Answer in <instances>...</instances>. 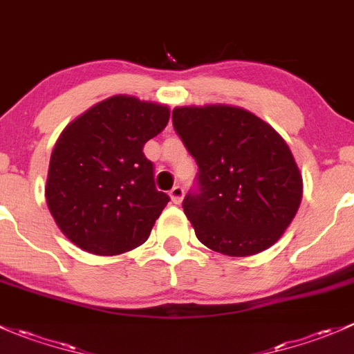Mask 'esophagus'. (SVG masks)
<instances>
[{
	"mask_svg": "<svg viewBox=\"0 0 354 354\" xmlns=\"http://www.w3.org/2000/svg\"><path fill=\"white\" fill-rule=\"evenodd\" d=\"M169 197H171V202L176 203V205H180L181 200L185 197V190L181 187H174L173 190L169 192Z\"/></svg>",
	"mask_w": 354,
	"mask_h": 354,
	"instance_id": "34e87169",
	"label": "esophagus"
}]
</instances>
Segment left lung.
I'll use <instances>...</instances> for the list:
<instances>
[{
    "instance_id": "8db88e82",
    "label": "left lung",
    "mask_w": 354,
    "mask_h": 354,
    "mask_svg": "<svg viewBox=\"0 0 354 354\" xmlns=\"http://www.w3.org/2000/svg\"><path fill=\"white\" fill-rule=\"evenodd\" d=\"M173 127L197 160V190L183 200L195 234L230 257L263 252L301 203L303 180L284 138L238 106H181Z\"/></svg>"
}]
</instances>
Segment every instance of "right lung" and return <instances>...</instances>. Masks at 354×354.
<instances>
[{
	"label": "right lung",
	"mask_w": 354,
	"mask_h": 354,
	"mask_svg": "<svg viewBox=\"0 0 354 354\" xmlns=\"http://www.w3.org/2000/svg\"><path fill=\"white\" fill-rule=\"evenodd\" d=\"M167 121V106L113 95L62 131L49 160L46 202L71 243L109 257L147 241L169 197L157 192L144 145Z\"/></svg>",
	"instance_id": "right-lung-1"
}]
</instances>
